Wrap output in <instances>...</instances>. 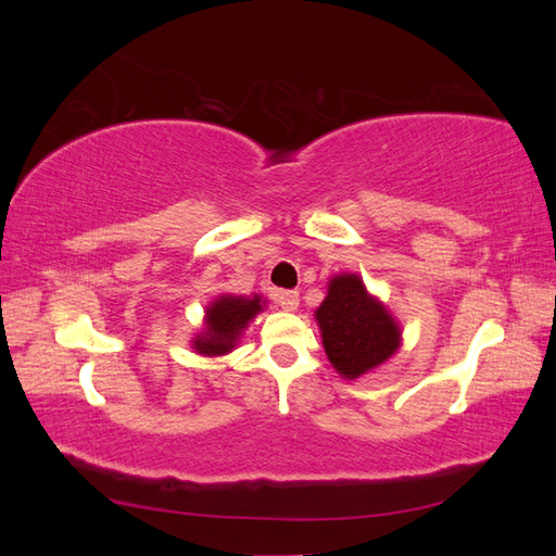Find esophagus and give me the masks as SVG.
Segmentation results:
<instances>
[{
    "mask_svg": "<svg viewBox=\"0 0 556 556\" xmlns=\"http://www.w3.org/2000/svg\"><path fill=\"white\" fill-rule=\"evenodd\" d=\"M276 301L285 311H296L299 308V292L280 290V292H276Z\"/></svg>",
    "mask_w": 556,
    "mask_h": 556,
    "instance_id": "esophagus-1",
    "label": "esophagus"
}]
</instances>
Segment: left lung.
Masks as SVG:
<instances>
[{
	"mask_svg": "<svg viewBox=\"0 0 556 556\" xmlns=\"http://www.w3.org/2000/svg\"><path fill=\"white\" fill-rule=\"evenodd\" d=\"M329 364L345 380H357L390 362L403 329L380 296L366 290L357 274H336L327 282V296L315 311Z\"/></svg>",
	"mask_w": 556,
	"mask_h": 556,
	"instance_id": "8db88e82",
	"label": "left lung"
}]
</instances>
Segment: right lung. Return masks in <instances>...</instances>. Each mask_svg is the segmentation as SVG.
<instances>
[{
    "label": "right lung",
    "mask_w": 556,
    "mask_h": 556,
    "mask_svg": "<svg viewBox=\"0 0 556 556\" xmlns=\"http://www.w3.org/2000/svg\"><path fill=\"white\" fill-rule=\"evenodd\" d=\"M268 301L262 294L215 296L204 311V329L194 333L192 350L201 357H223L239 345L243 331L255 319Z\"/></svg>",
    "instance_id": "1"
}]
</instances>
